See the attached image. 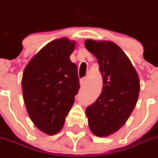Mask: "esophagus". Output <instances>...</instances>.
<instances>
[{
    "instance_id": "obj_1",
    "label": "esophagus",
    "mask_w": 158,
    "mask_h": 158,
    "mask_svg": "<svg viewBox=\"0 0 158 158\" xmlns=\"http://www.w3.org/2000/svg\"><path fill=\"white\" fill-rule=\"evenodd\" d=\"M86 80H87V78H86V77H82V79L80 80V83H81V85H82V86H83V85L85 84Z\"/></svg>"
}]
</instances>
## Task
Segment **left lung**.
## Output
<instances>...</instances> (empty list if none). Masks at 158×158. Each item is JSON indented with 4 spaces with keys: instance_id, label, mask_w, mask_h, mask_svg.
<instances>
[{
    "instance_id": "1",
    "label": "left lung",
    "mask_w": 158,
    "mask_h": 158,
    "mask_svg": "<svg viewBox=\"0 0 158 158\" xmlns=\"http://www.w3.org/2000/svg\"><path fill=\"white\" fill-rule=\"evenodd\" d=\"M85 47L98 59L102 93L86 108L89 127L97 136H108L126 123L136 105L140 81L121 48L111 41H85Z\"/></svg>"
}]
</instances>
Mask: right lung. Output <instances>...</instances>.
Wrapping results in <instances>:
<instances>
[{
	"label": "right lung",
	"mask_w": 158,
	"mask_h": 158,
	"mask_svg": "<svg viewBox=\"0 0 158 158\" xmlns=\"http://www.w3.org/2000/svg\"><path fill=\"white\" fill-rule=\"evenodd\" d=\"M75 41L53 40L44 46L25 67L22 89L28 114L47 135L60 130L80 88L77 67L70 60Z\"/></svg>",
	"instance_id": "1"
}]
</instances>
